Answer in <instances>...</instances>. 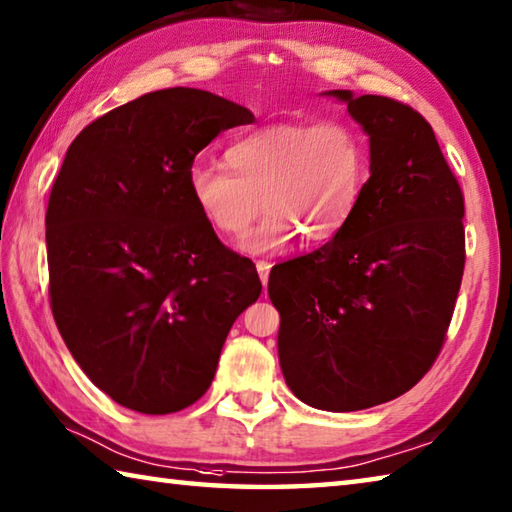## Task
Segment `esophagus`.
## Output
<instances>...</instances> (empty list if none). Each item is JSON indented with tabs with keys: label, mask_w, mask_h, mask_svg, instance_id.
<instances>
[{
	"label": "esophagus",
	"mask_w": 512,
	"mask_h": 512,
	"mask_svg": "<svg viewBox=\"0 0 512 512\" xmlns=\"http://www.w3.org/2000/svg\"><path fill=\"white\" fill-rule=\"evenodd\" d=\"M257 266V273H259V280L266 286L268 284V273H271V262H264V259H259L255 264Z\"/></svg>",
	"instance_id": "1"
}]
</instances>
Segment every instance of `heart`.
Segmentation results:
<instances>
[{
    "instance_id": "b5f03b06",
    "label": "heart",
    "mask_w": 512,
    "mask_h": 512,
    "mask_svg": "<svg viewBox=\"0 0 512 512\" xmlns=\"http://www.w3.org/2000/svg\"><path fill=\"white\" fill-rule=\"evenodd\" d=\"M226 163H192L188 190L206 224L224 237L244 235L248 255L284 250L297 235L322 244L340 235L369 176L362 136L345 120L275 123L232 143ZM263 203L259 204L258 199Z\"/></svg>"
}]
</instances>
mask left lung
Returning a JSON list of instances; mask_svg holds the SVG:
<instances>
[{
  "mask_svg": "<svg viewBox=\"0 0 512 512\" xmlns=\"http://www.w3.org/2000/svg\"><path fill=\"white\" fill-rule=\"evenodd\" d=\"M369 136V172L340 235L275 266L277 351L302 403L356 412L421 380L457 304L466 230L463 192L427 120L385 96L327 91Z\"/></svg>",
  "mask_w": 512,
  "mask_h": 512,
  "instance_id": "8db88e82",
  "label": "left lung"
}]
</instances>
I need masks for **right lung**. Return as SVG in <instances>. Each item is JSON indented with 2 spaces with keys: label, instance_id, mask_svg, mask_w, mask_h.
I'll return each instance as SVG.
<instances>
[{
  "label": "right lung",
  "instance_id": "add662e5",
  "mask_svg": "<svg viewBox=\"0 0 512 512\" xmlns=\"http://www.w3.org/2000/svg\"><path fill=\"white\" fill-rule=\"evenodd\" d=\"M253 120L210 91L161 89L96 118L64 156L46 208L51 311L91 383L129 410L199 401L262 293L188 190L194 156Z\"/></svg>",
  "mask_w": 512,
  "mask_h": 512
}]
</instances>
